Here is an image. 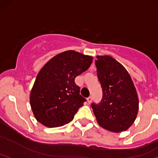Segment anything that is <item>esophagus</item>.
Listing matches in <instances>:
<instances>
[{
    "instance_id": "obj_1",
    "label": "esophagus",
    "mask_w": 158,
    "mask_h": 158,
    "mask_svg": "<svg viewBox=\"0 0 158 158\" xmlns=\"http://www.w3.org/2000/svg\"><path fill=\"white\" fill-rule=\"evenodd\" d=\"M92 96H90V97H89L87 98V101H88V103H89V104H90V103L92 102Z\"/></svg>"
}]
</instances>
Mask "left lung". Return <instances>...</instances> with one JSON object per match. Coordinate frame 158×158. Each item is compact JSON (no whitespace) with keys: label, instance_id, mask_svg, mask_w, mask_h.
I'll return each mask as SVG.
<instances>
[{"label":"left lung","instance_id":"8db88e82","mask_svg":"<svg viewBox=\"0 0 158 158\" xmlns=\"http://www.w3.org/2000/svg\"><path fill=\"white\" fill-rule=\"evenodd\" d=\"M95 66L103 98L92 107L98 123L114 132L127 130L135 122L139 98L130 75L125 67L109 55L97 56Z\"/></svg>","mask_w":158,"mask_h":158}]
</instances>
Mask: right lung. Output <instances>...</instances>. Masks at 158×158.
<instances>
[{"mask_svg": "<svg viewBox=\"0 0 158 158\" xmlns=\"http://www.w3.org/2000/svg\"><path fill=\"white\" fill-rule=\"evenodd\" d=\"M92 60L71 50L54 56L41 68L29 95L31 110L40 123L60 127L73 119L86 101L79 94L75 78L89 69Z\"/></svg>", "mask_w": 158, "mask_h": 158, "instance_id": "1", "label": "right lung"}]
</instances>
